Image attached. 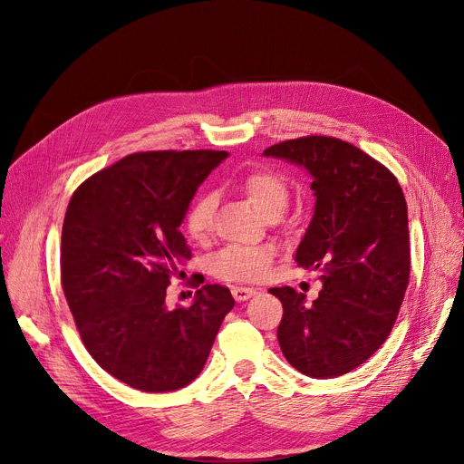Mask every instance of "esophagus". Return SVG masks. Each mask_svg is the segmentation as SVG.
<instances>
[{
	"label": "esophagus",
	"instance_id": "esophagus-1",
	"mask_svg": "<svg viewBox=\"0 0 464 464\" xmlns=\"http://www.w3.org/2000/svg\"><path fill=\"white\" fill-rule=\"evenodd\" d=\"M231 294L235 297V301H248L250 297H254L257 291L254 287H242V285H235L231 289Z\"/></svg>",
	"mask_w": 464,
	"mask_h": 464
}]
</instances>
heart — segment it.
Segmentation results:
<instances>
[{"instance_id": "b5f03b06", "label": "heart", "mask_w": 464, "mask_h": 464, "mask_svg": "<svg viewBox=\"0 0 464 464\" xmlns=\"http://www.w3.org/2000/svg\"><path fill=\"white\" fill-rule=\"evenodd\" d=\"M245 198L265 218L282 216L289 201V188L284 177L275 170H252L238 184ZM216 199L205 193L195 201L186 216V229L193 240H205L212 229V214ZM275 250L271 246H231L212 259L214 276L229 282H256L261 280L273 263Z\"/></svg>"}]
</instances>
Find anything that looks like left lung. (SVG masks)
<instances>
[{
    "label": "left lung",
    "mask_w": 464,
    "mask_h": 464,
    "mask_svg": "<svg viewBox=\"0 0 464 464\" xmlns=\"http://www.w3.org/2000/svg\"><path fill=\"white\" fill-rule=\"evenodd\" d=\"M312 177L314 214L295 261L324 287L315 301L271 287L282 301L278 344L310 378L343 376L367 361L392 333L410 275L408 208L393 177L357 146L310 135L263 152Z\"/></svg>",
    "instance_id": "1"
}]
</instances>
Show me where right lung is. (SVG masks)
I'll return each instance as SVG.
<instances>
[{
  "label": "right lung",
  "instance_id": "obj_1",
  "mask_svg": "<svg viewBox=\"0 0 464 464\" xmlns=\"http://www.w3.org/2000/svg\"><path fill=\"white\" fill-rule=\"evenodd\" d=\"M229 154L163 150L126 156L79 186L62 227V287L90 355L146 393L203 371L231 291L205 284L188 308L167 306L170 278L191 259L180 233L195 191Z\"/></svg>",
  "mask_w": 464,
  "mask_h": 464
}]
</instances>
